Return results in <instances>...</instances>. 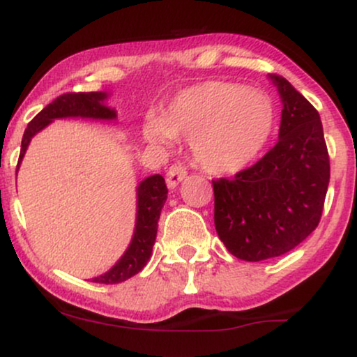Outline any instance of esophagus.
Here are the masks:
<instances>
[{
    "label": "esophagus",
    "instance_id": "obj_1",
    "mask_svg": "<svg viewBox=\"0 0 357 357\" xmlns=\"http://www.w3.org/2000/svg\"><path fill=\"white\" fill-rule=\"evenodd\" d=\"M186 169L183 168L181 165H173L166 173V184H168L169 189H174L179 183L186 178Z\"/></svg>",
    "mask_w": 357,
    "mask_h": 357
}]
</instances>
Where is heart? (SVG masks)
I'll return each mask as SVG.
<instances>
[{
  "label": "heart",
  "instance_id": "heart-1",
  "mask_svg": "<svg viewBox=\"0 0 357 357\" xmlns=\"http://www.w3.org/2000/svg\"><path fill=\"white\" fill-rule=\"evenodd\" d=\"M275 128V105L265 92L225 80H207L179 90L158 119H148L143 137L169 146L189 138L194 161L206 173L234 176L254 163Z\"/></svg>",
  "mask_w": 357,
  "mask_h": 357
}]
</instances>
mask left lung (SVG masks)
Returning <instances> with one entry per match:
<instances>
[{"label":"left lung","mask_w":357,"mask_h":357,"mask_svg":"<svg viewBox=\"0 0 357 357\" xmlns=\"http://www.w3.org/2000/svg\"><path fill=\"white\" fill-rule=\"evenodd\" d=\"M268 80L283 105L277 145L234 179L212 181L218 236L247 261L283 255L303 242L317 229L329 184L317 108L287 79Z\"/></svg>","instance_id":"obj_1"}]
</instances>
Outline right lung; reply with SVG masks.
I'll use <instances>...</instances> for the list:
<instances>
[{"mask_svg":"<svg viewBox=\"0 0 357 357\" xmlns=\"http://www.w3.org/2000/svg\"><path fill=\"white\" fill-rule=\"evenodd\" d=\"M110 97L108 92H79V93H64L52 100L46 108L39 112L33 120L29 121L28 128L22 135L20 161V169L22 158H24L28 146L36 135L40 130L51 125L54 120L59 119H85L97 121H115L116 110L108 105L107 100ZM166 197H168V188H166L165 178L161 174H153L138 183L137 186V219H135V231L128 247L123 255L115 261L112 268L97 277L89 278L93 283H120L132 278L150 260L153 245L156 241L158 220H160L161 209H163Z\"/></svg>","mask_w":357,"mask_h":357,"instance_id":"obj_1","label":"right lung"}]
</instances>
